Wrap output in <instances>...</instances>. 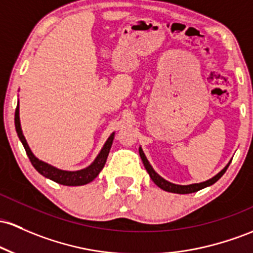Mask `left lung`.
<instances>
[{
	"instance_id": "8db88e82",
	"label": "left lung",
	"mask_w": 253,
	"mask_h": 253,
	"mask_svg": "<svg viewBox=\"0 0 253 253\" xmlns=\"http://www.w3.org/2000/svg\"><path fill=\"white\" fill-rule=\"evenodd\" d=\"M139 155H140L141 161H143V163H144V167H145L146 170H148L149 175H150V177H151L152 181H154L155 184L158 186V187L162 188V190H165V191H167V192L179 193V194H186V193L197 192V191L202 190V188L208 187V186L215 184V182L217 181V180L220 179V177L223 175L224 173H226L227 168H228V166L230 165V162H229L228 165H227L226 167L222 169L220 173L217 174V175H215L213 177H211V179L207 180V181H204V182H199V184H191V185H175V184H171V182H169L166 179H163L162 176L158 175L156 171L154 170V168L151 167V165H150V163H149L148 158H146L145 154H144L143 150H141V148H139Z\"/></svg>"
}]
</instances>
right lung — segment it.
<instances>
[{
  "label": "right lung",
  "instance_id": "add662e5",
  "mask_svg": "<svg viewBox=\"0 0 253 253\" xmlns=\"http://www.w3.org/2000/svg\"><path fill=\"white\" fill-rule=\"evenodd\" d=\"M14 121H15V129H16V133H18L19 139H20L21 143H23L25 151H26L27 156H29L30 161H31L32 166L35 167L36 170H37L40 174H42L43 176L52 180V181L57 182V184H61V185H65V186L86 185L88 184V182L92 181L95 177H97V175L99 174V171L103 169L105 162H107V157L108 155H109L110 148H112V144L114 140V133H112L110 137L108 138V140L105 141L104 146L102 148L101 152L98 154V156L96 157V160L93 161L88 167L80 169V170H76V171L61 170L59 168L52 167V166L48 165V163L38 160V158L32 154L31 149H30V146L27 145V141L25 139L23 131H21L20 118H19V103L16 105L15 118H14Z\"/></svg>",
  "mask_w": 253,
  "mask_h": 253
}]
</instances>
